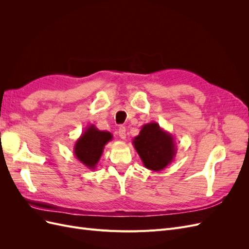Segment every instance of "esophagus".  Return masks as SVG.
I'll return each instance as SVG.
<instances>
[{"label":"esophagus","instance_id":"obj_1","mask_svg":"<svg viewBox=\"0 0 249 249\" xmlns=\"http://www.w3.org/2000/svg\"><path fill=\"white\" fill-rule=\"evenodd\" d=\"M118 136L124 140L126 138V129L124 126H120L118 129Z\"/></svg>","mask_w":249,"mask_h":249}]
</instances>
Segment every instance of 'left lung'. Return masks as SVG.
Listing matches in <instances>:
<instances>
[{
	"label": "left lung",
	"instance_id": "1",
	"mask_svg": "<svg viewBox=\"0 0 249 249\" xmlns=\"http://www.w3.org/2000/svg\"><path fill=\"white\" fill-rule=\"evenodd\" d=\"M133 145L143 165L153 171L166 168L177 154L175 138L155 122L142 125L138 136L133 139Z\"/></svg>",
	"mask_w": 249,
	"mask_h": 249
}]
</instances>
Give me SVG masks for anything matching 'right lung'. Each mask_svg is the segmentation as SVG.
<instances>
[{
	"mask_svg": "<svg viewBox=\"0 0 249 249\" xmlns=\"http://www.w3.org/2000/svg\"><path fill=\"white\" fill-rule=\"evenodd\" d=\"M113 138L108 131H100L94 124L87 125L73 146V155L88 169H95L104 147Z\"/></svg>",
	"mask_w": 249,
	"mask_h": 249,
	"instance_id": "1",
	"label": "right lung"
}]
</instances>
